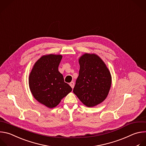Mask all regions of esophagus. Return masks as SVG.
<instances>
[{
    "label": "esophagus",
    "instance_id": "obj_1",
    "mask_svg": "<svg viewBox=\"0 0 146 146\" xmlns=\"http://www.w3.org/2000/svg\"><path fill=\"white\" fill-rule=\"evenodd\" d=\"M70 85L71 86V87H72V89H74V85H75V83L74 82H71L70 83Z\"/></svg>",
    "mask_w": 146,
    "mask_h": 146
}]
</instances>
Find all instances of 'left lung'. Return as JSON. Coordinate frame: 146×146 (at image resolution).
<instances>
[{
    "label": "left lung",
    "mask_w": 146,
    "mask_h": 146,
    "mask_svg": "<svg viewBox=\"0 0 146 146\" xmlns=\"http://www.w3.org/2000/svg\"><path fill=\"white\" fill-rule=\"evenodd\" d=\"M79 76L73 90L87 107L102 102L109 92L111 77L105 63L96 54L84 53L79 59Z\"/></svg>",
    "instance_id": "8db88e82"
}]
</instances>
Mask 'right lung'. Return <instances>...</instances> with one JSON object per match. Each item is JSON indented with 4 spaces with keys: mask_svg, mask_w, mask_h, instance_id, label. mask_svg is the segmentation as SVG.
<instances>
[{
    "mask_svg": "<svg viewBox=\"0 0 146 146\" xmlns=\"http://www.w3.org/2000/svg\"><path fill=\"white\" fill-rule=\"evenodd\" d=\"M61 54L44 55L35 63L29 77V84L34 98L49 108L58 105L72 91L58 70Z\"/></svg>",
    "mask_w": 146,
    "mask_h": 146,
    "instance_id": "obj_1",
    "label": "right lung"
}]
</instances>
